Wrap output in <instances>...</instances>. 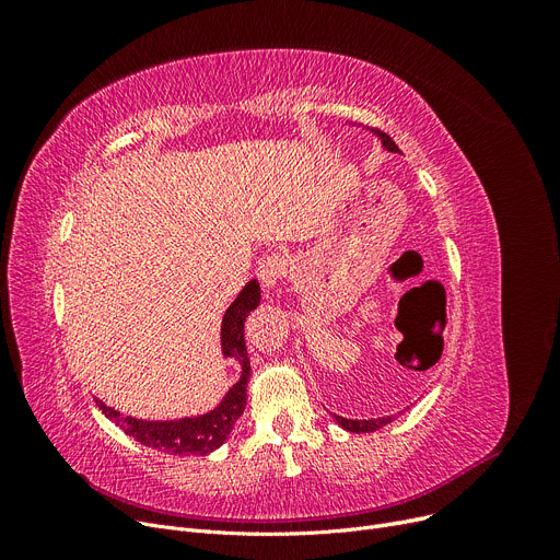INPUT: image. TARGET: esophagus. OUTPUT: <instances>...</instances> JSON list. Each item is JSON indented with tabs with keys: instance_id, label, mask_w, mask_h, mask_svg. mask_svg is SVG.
Returning a JSON list of instances; mask_svg holds the SVG:
<instances>
[{
	"instance_id": "34e87169",
	"label": "esophagus",
	"mask_w": 560,
	"mask_h": 560,
	"mask_svg": "<svg viewBox=\"0 0 560 560\" xmlns=\"http://www.w3.org/2000/svg\"><path fill=\"white\" fill-rule=\"evenodd\" d=\"M288 272V258L281 254H270L258 262V279L265 288H275Z\"/></svg>"
}]
</instances>
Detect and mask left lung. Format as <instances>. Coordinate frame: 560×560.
Wrapping results in <instances>:
<instances>
[{
	"label": "left lung",
	"mask_w": 560,
	"mask_h": 560,
	"mask_svg": "<svg viewBox=\"0 0 560 560\" xmlns=\"http://www.w3.org/2000/svg\"><path fill=\"white\" fill-rule=\"evenodd\" d=\"M376 133V138L381 140V144L386 147L388 152H399V147L395 144V140L388 136V133H384V131H374ZM336 418V422L345 429V431H351V433H370V431H376V429H381V427H386L388 422H393L395 418L393 416H386V418H372V420H347V418H340V416H334Z\"/></svg>",
	"instance_id": "left-lung-1"
}]
</instances>
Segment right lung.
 Instances as JSON below:
<instances>
[{
	"instance_id": "1",
	"label": "right lung",
	"mask_w": 560,
	"mask_h": 560,
	"mask_svg": "<svg viewBox=\"0 0 560 560\" xmlns=\"http://www.w3.org/2000/svg\"><path fill=\"white\" fill-rule=\"evenodd\" d=\"M260 304V285L252 279L241 295L233 300L222 317V354L224 359H235L241 363V378L229 388L224 399L203 416L182 418V420H165V422H150L138 420L131 416H122L120 410L106 406L104 401L95 399L102 408V413L120 427L127 435L138 440L140 445L152 447L174 456H206L229 438L233 424L243 416L247 404V384H249V357L245 347V319L247 315Z\"/></svg>"
}]
</instances>
